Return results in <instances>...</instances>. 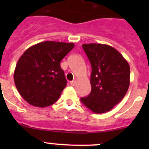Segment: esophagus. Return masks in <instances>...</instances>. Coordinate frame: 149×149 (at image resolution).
Here are the masks:
<instances>
[{"label":"esophagus","mask_w":149,"mask_h":149,"mask_svg":"<svg viewBox=\"0 0 149 149\" xmlns=\"http://www.w3.org/2000/svg\"><path fill=\"white\" fill-rule=\"evenodd\" d=\"M75 84H76V81H75V80H74V81H71V82H70L71 86H74V85H75Z\"/></svg>","instance_id":"1"}]
</instances>
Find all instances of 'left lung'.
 Returning a JSON list of instances; mask_svg holds the SVG:
<instances>
[{
  "mask_svg": "<svg viewBox=\"0 0 149 149\" xmlns=\"http://www.w3.org/2000/svg\"><path fill=\"white\" fill-rule=\"evenodd\" d=\"M92 66L89 95L81 101L95 113L110 111L120 102L130 85V66L115 48L107 45H82Z\"/></svg>",
  "mask_w": 149,
  "mask_h": 149,
  "instance_id": "obj_1",
  "label": "left lung"
}]
</instances>
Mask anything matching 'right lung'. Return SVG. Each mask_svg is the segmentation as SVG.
Segmentation results:
<instances>
[{
    "label": "right lung",
    "mask_w": 149,
    "mask_h": 149,
    "mask_svg": "<svg viewBox=\"0 0 149 149\" xmlns=\"http://www.w3.org/2000/svg\"><path fill=\"white\" fill-rule=\"evenodd\" d=\"M74 47V43L46 41L24 51L15 66L14 81L27 103L45 107L58 100L67 84L60 62Z\"/></svg>",
    "instance_id": "add662e5"
}]
</instances>
